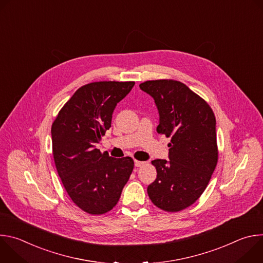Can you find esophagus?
Here are the masks:
<instances>
[{"instance_id": "34e87169", "label": "esophagus", "mask_w": 263, "mask_h": 263, "mask_svg": "<svg viewBox=\"0 0 263 263\" xmlns=\"http://www.w3.org/2000/svg\"><path fill=\"white\" fill-rule=\"evenodd\" d=\"M145 164V162L144 161H139V160H134V165L136 166V167H141V166H143Z\"/></svg>"}]
</instances>
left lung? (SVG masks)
<instances>
[{"mask_svg": "<svg viewBox=\"0 0 263 263\" xmlns=\"http://www.w3.org/2000/svg\"><path fill=\"white\" fill-rule=\"evenodd\" d=\"M139 87L154 99L157 132L171 137L170 160L152 161L157 178L147 186V195L158 208L180 211L201 197L216 166L215 117L202 98L179 81H145Z\"/></svg>", "mask_w": 263, "mask_h": 263, "instance_id": "left-lung-1", "label": "left lung"}]
</instances>
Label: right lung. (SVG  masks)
Segmentation results:
<instances>
[{"label": "right lung", "mask_w": 263, "mask_h": 263, "mask_svg": "<svg viewBox=\"0 0 263 263\" xmlns=\"http://www.w3.org/2000/svg\"><path fill=\"white\" fill-rule=\"evenodd\" d=\"M135 82L101 81L80 87L52 125L53 156L72 202L89 214L114 208L134 167L131 157L114 158L97 144L111 127L112 114Z\"/></svg>", "instance_id": "1"}]
</instances>
